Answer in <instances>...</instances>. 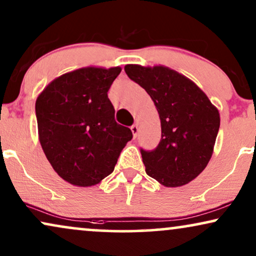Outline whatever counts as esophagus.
<instances>
[{
  "label": "esophagus",
  "mask_w": 256,
  "mask_h": 256,
  "mask_svg": "<svg viewBox=\"0 0 256 256\" xmlns=\"http://www.w3.org/2000/svg\"><path fill=\"white\" fill-rule=\"evenodd\" d=\"M131 131H132V134H134V137H137L138 131H139L138 125H137V124H134V125H132V126H131Z\"/></svg>",
  "instance_id": "34e87169"
}]
</instances>
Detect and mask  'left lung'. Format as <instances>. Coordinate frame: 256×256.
Instances as JSON below:
<instances>
[{
  "label": "left lung",
  "instance_id": "8db88e82",
  "mask_svg": "<svg viewBox=\"0 0 256 256\" xmlns=\"http://www.w3.org/2000/svg\"><path fill=\"white\" fill-rule=\"evenodd\" d=\"M125 72L146 90L160 119L158 146L140 148L146 174L164 186L192 182L212 158L220 128L218 110L195 82L169 67L126 64Z\"/></svg>",
  "mask_w": 256,
  "mask_h": 256
}]
</instances>
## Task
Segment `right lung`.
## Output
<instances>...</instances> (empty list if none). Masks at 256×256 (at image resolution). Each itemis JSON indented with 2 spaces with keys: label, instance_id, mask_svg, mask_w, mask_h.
Listing matches in <instances>:
<instances>
[{
  "label": "right lung",
  "instance_id": "obj_1",
  "mask_svg": "<svg viewBox=\"0 0 256 256\" xmlns=\"http://www.w3.org/2000/svg\"><path fill=\"white\" fill-rule=\"evenodd\" d=\"M120 67H85L54 79L35 102L38 139L50 166L76 186L112 174L132 132L114 120L108 92Z\"/></svg>",
  "mask_w": 256,
  "mask_h": 256
}]
</instances>
